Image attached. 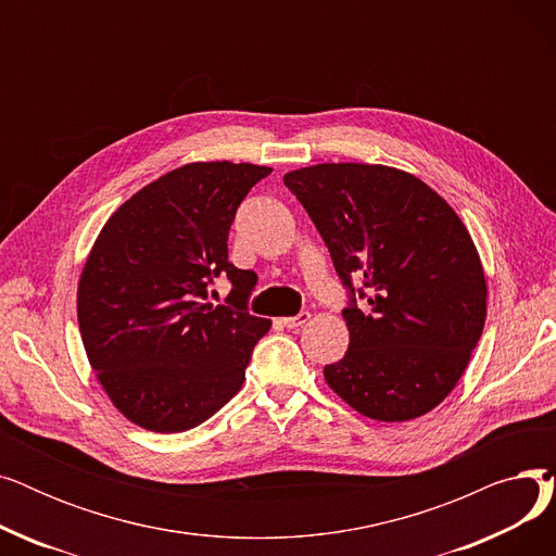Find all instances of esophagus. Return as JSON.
<instances>
[{"label":"esophagus","instance_id":"esophagus-1","mask_svg":"<svg viewBox=\"0 0 556 556\" xmlns=\"http://www.w3.org/2000/svg\"><path fill=\"white\" fill-rule=\"evenodd\" d=\"M308 319H311V313H308V311H300V313L293 315V317H281L279 323H281L286 329H298V327L306 325Z\"/></svg>","mask_w":556,"mask_h":556}]
</instances>
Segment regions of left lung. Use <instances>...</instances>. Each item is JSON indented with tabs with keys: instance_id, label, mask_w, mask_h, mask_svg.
<instances>
[{
	"instance_id": "obj_1",
	"label": "left lung",
	"mask_w": 556,
	"mask_h": 556,
	"mask_svg": "<svg viewBox=\"0 0 556 556\" xmlns=\"http://www.w3.org/2000/svg\"><path fill=\"white\" fill-rule=\"evenodd\" d=\"M283 185L346 288L349 349L325 367L329 388L378 421L430 413L484 327L486 281L471 233L442 195L399 168L317 164L286 173Z\"/></svg>"
}]
</instances>
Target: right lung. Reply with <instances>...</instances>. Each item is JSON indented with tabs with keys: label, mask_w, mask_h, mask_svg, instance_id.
<instances>
[{
	"label": "right lung",
	"mask_w": 556,
	"mask_h": 556,
	"mask_svg": "<svg viewBox=\"0 0 556 556\" xmlns=\"http://www.w3.org/2000/svg\"><path fill=\"white\" fill-rule=\"evenodd\" d=\"M273 168L195 162L137 191L103 225L78 283L83 346L110 401L132 424L182 432L237 394L270 319L248 302L252 270L227 258L229 227ZM232 290L212 305L206 288Z\"/></svg>",
	"instance_id": "add662e5"
}]
</instances>
